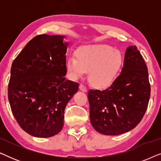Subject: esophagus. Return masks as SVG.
Segmentation results:
<instances>
[{
    "instance_id": "1",
    "label": "esophagus",
    "mask_w": 161,
    "mask_h": 161,
    "mask_svg": "<svg viewBox=\"0 0 161 161\" xmlns=\"http://www.w3.org/2000/svg\"><path fill=\"white\" fill-rule=\"evenodd\" d=\"M79 89H80V91H82L83 92H87V88L83 84H80V86H79Z\"/></svg>"
}]
</instances>
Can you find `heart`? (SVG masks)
I'll list each match as a JSON object with an SVG mask.
<instances>
[{"mask_svg":"<svg viewBox=\"0 0 161 161\" xmlns=\"http://www.w3.org/2000/svg\"><path fill=\"white\" fill-rule=\"evenodd\" d=\"M122 63V56L119 50L106 45H92L77 50L76 57L70 56L67 58L66 67L74 80L83 78L89 72L92 85L105 89L115 80Z\"/></svg>","mask_w":161,"mask_h":161,"instance_id":"heart-1","label":"heart"}]
</instances>
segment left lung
Masks as SVG:
<instances>
[{
  "label": "left lung",
  "mask_w": 161,
  "mask_h": 161,
  "mask_svg": "<svg viewBox=\"0 0 161 161\" xmlns=\"http://www.w3.org/2000/svg\"><path fill=\"white\" fill-rule=\"evenodd\" d=\"M150 97L147 67L136 46L125 54L120 75L107 89L89 90L90 122L103 135L116 136L137 126Z\"/></svg>",
  "instance_id": "1"
}]
</instances>
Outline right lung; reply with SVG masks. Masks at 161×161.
Masks as SVG:
<instances>
[{"mask_svg": "<svg viewBox=\"0 0 161 161\" xmlns=\"http://www.w3.org/2000/svg\"><path fill=\"white\" fill-rule=\"evenodd\" d=\"M66 36L42 34L28 42L11 67L8 98L21 128L37 138L58 134L66 105L79 84L66 80Z\"/></svg>", "mask_w": 161, "mask_h": 161, "instance_id": "obj_1", "label": "right lung"}]
</instances>
